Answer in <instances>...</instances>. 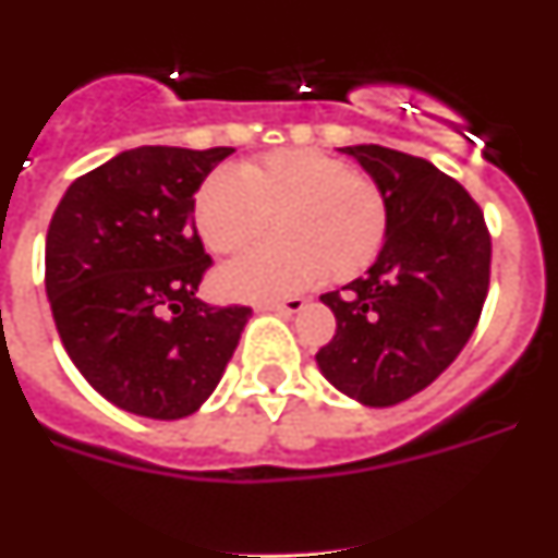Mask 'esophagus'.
<instances>
[{"instance_id": "obj_1", "label": "esophagus", "mask_w": 558, "mask_h": 558, "mask_svg": "<svg viewBox=\"0 0 558 558\" xmlns=\"http://www.w3.org/2000/svg\"><path fill=\"white\" fill-rule=\"evenodd\" d=\"M304 304H307V299H299V295H293V299H282V302H265V304H259V307L276 310V313H284V315H293V313H299V310H304Z\"/></svg>"}]
</instances>
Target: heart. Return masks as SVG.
<instances>
[{"instance_id":"heart-1","label":"heart","mask_w":558,"mask_h":558,"mask_svg":"<svg viewBox=\"0 0 558 558\" xmlns=\"http://www.w3.org/2000/svg\"><path fill=\"white\" fill-rule=\"evenodd\" d=\"M270 218L282 236L223 265V293L276 299L324 274L352 279L374 263L388 234V204L377 181L315 147H284L240 170H211L192 201L195 229L215 254L248 245Z\"/></svg>"}]
</instances>
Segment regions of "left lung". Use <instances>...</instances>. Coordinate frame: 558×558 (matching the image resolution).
I'll return each mask as SVG.
<instances>
[{
  "label": "left lung",
  "mask_w": 558,
  "mask_h": 558,
  "mask_svg": "<svg viewBox=\"0 0 558 558\" xmlns=\"http://www.w3.org/2000/svg\"><path fill=\"white\" fill-rule=\"evenodd\" d=\"M343 153L386 195L388 234L366 276L322 295L338 327L315 360L335 388L388 408L430 386L472 338L492 236L475 198L427 159L379 145Z\"/></svg>",
  "instance_id": "obj_1"
}]
</instances>
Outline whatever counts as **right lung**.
Listing matches in <instances>:
<instances>
[{
    "instance_id": "1",
    "label": "right lung",
    "mask_w": 558,
    "mask_h": 558,
    "mask_svg": "<svg viewBox=\"0 0 558 558\" xmlns=\"http://www.w3.org/2000/svg\"><path fill=\"white\" fill-rule=\"evenodd\" d=\"M234 147L145 145L72 181L47 231V299L88 386L147 418L198 411L251 307L198 299L211 268L192 201Z\"/></svg>"
}]
</instances>
